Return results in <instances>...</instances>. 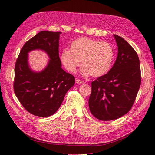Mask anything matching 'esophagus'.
Listing matches in <instances>:
<instances>
[{"instance_id": "34e87169", "label": "esophagus", "mask_w": 155, "mask_h": 155, "mask_svg": "<svg viewBox=\"0 0 155 155\" xmlns=\"http://www.w3.org/2000/svg\"><path fill=\"white\" fill-rule=\"evenodd\" d=\"M76 83H79V84H82V83H84L83 80H81V79H76Z\"/></svg>"}]
</instances>
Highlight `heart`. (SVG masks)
Masks as SVG:
<instances>
[{"instance_id":"heart-1","label":"heart","mask_w":155,"mask_h":155,"mask_svg":"<svg viewBox=\"0 0 155 155\" xmlns=\"http://www.w3.org/2000/svg\"><path fill=\"white\" fill-rule=\"evenodd\" d=\"M114 56V49L110 43L83 37L73 41L70 50L61 53V60L70 72L76 70L81 61L83 66L81 72L83 76L100 77L110 70Z\"/></svg>"}]
</instances>
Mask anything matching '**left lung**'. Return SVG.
<instances>
[{"mask_svg":"<svg viewBox=\"0 0 155 155\" xmlns=\"http://www.w3.org/2000/svg\"><path fill=\"white\" fill-rule=\"evenodd\" d=\"M118 54L108 73L91 83L90 111L101 120L118 119L131 110L141 85L139 57L123 38L114 35Z\"/></svg>","mask_w":155,"mask_h":155,"instance_id":"8db88e82","label":"left lung"}]
</instances>
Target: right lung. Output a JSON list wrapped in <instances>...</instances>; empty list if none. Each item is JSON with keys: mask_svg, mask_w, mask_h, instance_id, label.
<instances>
[{"mask_svg": "<svg viewBox=\"0 0 155 155\" xmlns=\"http://www.w3.org/2000/svg\"><path fill=\"white\" fill-rule=\"evenodd\" d=\"M61 32L41 31L24 44L15 64L14 90L17 98L30 114L47 117L58 110L66 93L75 83L73 75L61 68L58 55ZM41 49L50 58L40 73H34L28 64V53Z\"/></svg>", "mask_w": 155, "mask_h": 155, "instance_id": "1", "label": "right lung"}]
</instances>
